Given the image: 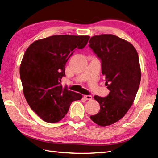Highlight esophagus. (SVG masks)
Returning <instances> with one entry per match:
<instances>
[{
	"mask_svg": "<svg viewBox=\"0 0 158 158\" xmlns=\"http://www.w3.org/2000/svg\"><path fill=\"white\" fill-rule=\"evenodd\" d=\"M84 98L85 99H86V100H90V99H92V95H84Z\"/></svg>",
	"mask_w": 158,
	"mask_h": 158,
	"instance_id": "34e87169",
	"label": "esophagus"
}]
</instances>
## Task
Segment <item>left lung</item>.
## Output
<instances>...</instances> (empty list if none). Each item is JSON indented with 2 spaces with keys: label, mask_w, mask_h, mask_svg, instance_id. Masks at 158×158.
Listing matches in <instances>:
<instances>
[{
  "label": "left lung",
  "mask_w": 158,
  "mask_h": 158,
  "mask_svg": "<svg viewBox=\"0 0 158 158\" xmlns=\"http://www.w3.org/2000/svg\"><path fill=\"white\" fill-rule=\"evenodd\" d=\"M89 43L101 60L106 85L110 91L106 97L95 95L100 110L90 118L97 125L106 127L122 118L133 103L141 80L139 58L131 43L116 35H95Z\"/></svg>",
  "instance_id": "8db88e82"
}]
</instances>
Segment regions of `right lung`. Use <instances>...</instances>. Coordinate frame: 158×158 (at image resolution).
<instances>
[{
	"mask_svg": "<svg viewBox=\"0 0 158 158\" xmlns=\"http://www.w3.org/2000/svg\"><path fill=\"white\" fill-rule=\"evenodd\" d=\"M88 35H52L35 41L26 51L20 68L23 92L31 109L44 121H60L70 104L82 95L61 85L65 65L73 52L83 49Z\"/></svg>",
	"mask_w": 158,
	"mask_h": 158,
	"instance_id": "add662e5",
	"label": "right lung"
}]
</instances>
